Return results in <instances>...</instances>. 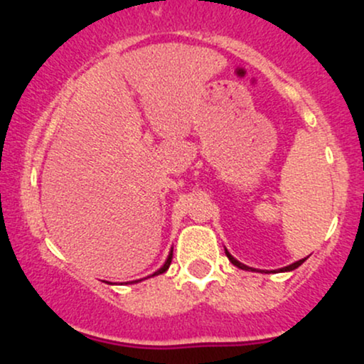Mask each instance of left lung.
<instances>
[{
  "label": "left lung",
  "mask_w": 364,
  "mask_h": 364,
  "mask_svg": "<svg viewBox=\"0 0 364 364\" xmlns=\"http://www.w3.org/2000/svg\"><path fill=\"white\" fill-rule=\"evenodd\" d=\"M225 255H228V258L229 260H231V263L232 265H236V267H240V269H243V270H255V269H252V267H246L245 263H241V262H237L235 257H232L231 253L228 252V250H225ZM308 258V257H306ZM306 258H303V260H298V262H294V263H291V265H287V267H284V269H279V272H287V270H294V269H298L299 265H301V263L306 260Z\"/></svg>",
  "instance_id": "obj_1"
}]
</instances>
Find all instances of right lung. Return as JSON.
Returning a JSON list of instances; mask_svg holds the SVG:
<instances>
[{
    "label": "right lung",
    "mask_w": 364,
    "mask_h": 364,
    "mask_svg": "<svg viewBox=\"0 0 364 364\" xmlns=\"http://www.w3.org/2000/svg\"><path fill=\"white\" fill-rule=\"evenodd\" d=\"M171 260H173V250H171V253H169L168 260H166V263H164V265H162V267H161V269H159V270H157V272H154L152 275H149V277H154V275H159V274H164V272H166V270H168V269H169V265H171ZM135 282H139V281H135Z\"/></svg>",
    "instance_id": "add662e5"
}]
</instances>
